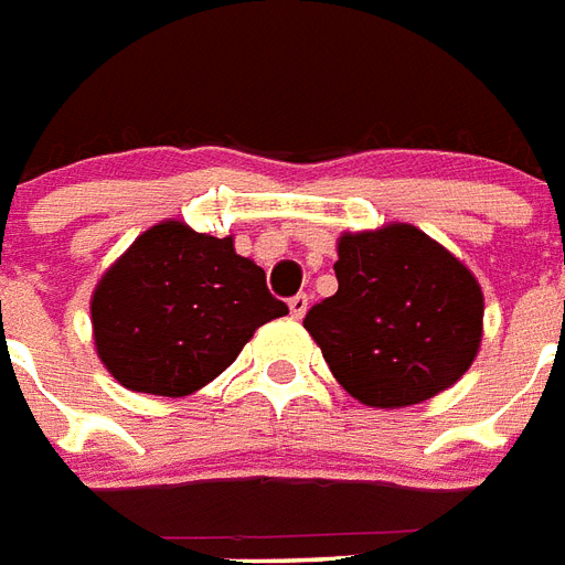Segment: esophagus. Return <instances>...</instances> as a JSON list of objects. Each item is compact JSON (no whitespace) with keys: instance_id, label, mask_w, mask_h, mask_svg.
I'll use <instances>...</instances> for the list:
<instances>
[{"instance_id":"34e87169","label":"esophagus","mask_w":565,"mask_h":565,"mask_svg":"<svg viewBox=\"0 0 565 565\" xmlns=\"http://www.w3.org/2000/svg\"><path fill=\"white\" fill-rule=\"evenodd\" d=\"M306 309H309V297L306 295H295L291 300H288V311H291V318L295 320L303 318Z\"/></svg>"}]
</instances>
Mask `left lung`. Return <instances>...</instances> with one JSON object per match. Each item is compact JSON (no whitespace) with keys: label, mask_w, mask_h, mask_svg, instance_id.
Wrapping results in <instances>:
<instances>
[{"label":"left lung","mask_w":565,"mask_h":565,"mask_svg":"<svg viewBox=\"0 0 565 565\" xmlns=\"http://www.w3.org/2000/svg\"><path fill=\"white\" fill-rule=\"evenodd\" d=\"M338 291L303 327L347 394L370 408L426 403L476 361L484 295L472 270L414 224L338 238Z\"/></svg>","instance_id":"1"}]
</instances>
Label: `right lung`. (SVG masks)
Wrapping results in <instances>:
<instances>
[{
  "label": "right lung",
  "instance_id": "right-lung-1",
  "mask_svg": "<svg viewBox=\"0 0 565 565\" xmlns=\"http://www.w3.org/2000/svg\"><path fill=\"white\" fill-rule=\"evenodd\" d=\"M93 341L110 376L137 394L189 396L224 373L262 323L288 315L233 236L169 218L148 227L98 279Z\"/></svg>",
  "mask_w": 565,
  "mask_h": 565
}]
</instances>
